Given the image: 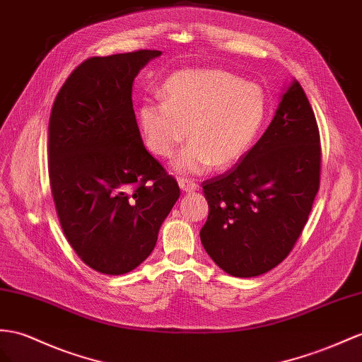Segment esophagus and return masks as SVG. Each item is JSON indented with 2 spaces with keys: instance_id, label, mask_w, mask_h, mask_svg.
<instances>
[{
  "instance_id": "obj_1",
  "label": "esophagus",
  "mask_w": 362,
  "mask_h": 362,
  "mask_svg": "<svg viewBox=\"0 0 362 362\" xmlns=\"http://www.w3.org/2000/svg\"><path fill=\"white\" fill-rule=\"evenodd\" d=\"M179 187L183 192H191V191H196L197 189V183L194 180L189 179H179Z\"/></svg>"
}]
</instances>
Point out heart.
<instances>
[{"mask_svg":"<svg viewBox=\"0 0 362 362\" xmlns=\"http://www.w3.org/2000/svg\"><path fill=\"white\" fill-rule=\"evenodd\" d=\"M165 100L139 108L145 144L168 159L188 137L177 157L180 173H203L211 165H235L252 146L266 117V96L252 82L223 69H183L163 84Z\"/></svg>","mask_w":362,"mask_h":362,"instance_id":"heart-1","label":"heart"}]
</instances>
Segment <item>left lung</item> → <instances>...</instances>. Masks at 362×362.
Listing matches in <instances>:
<instances>
[{
    "label": "left lung",
    "mask_w": 362,
    "mask_h": 362,
    "mask_svg": "<svg viewBox=\"0 0 362 362\" xmlns=\"http://www.w3.org/2000/svg\"><path fill=\"white\" fill-rule=\"evenodd\" d=\"M320 180L318 124L293 81L258 142L233 168L202 183L209 205L203 247L229 275L271 271L303 233Z\"/></svg>",
    "instance_id": "left-lung-1"
}]
</instances>
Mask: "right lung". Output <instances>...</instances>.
I'll use <instances>...</instances> for the list:
<instances>
[{"mask_svg":"<svg viewBox=\"0 0 362 362\" xmlns=\"http://www.w3.org/2000/svg\"><path fill=\"white\" fill-rule=\"evenodd\" d=\"M159 50L93 57L70 73L49 120V179L61 228L78 257L107 275L151 254L179 185L146 151L133 81Z\"/></svg>","mask_w":362,"mask_h":362,"instance_id":"add662e5","label":"right lung"}]
</instances>
